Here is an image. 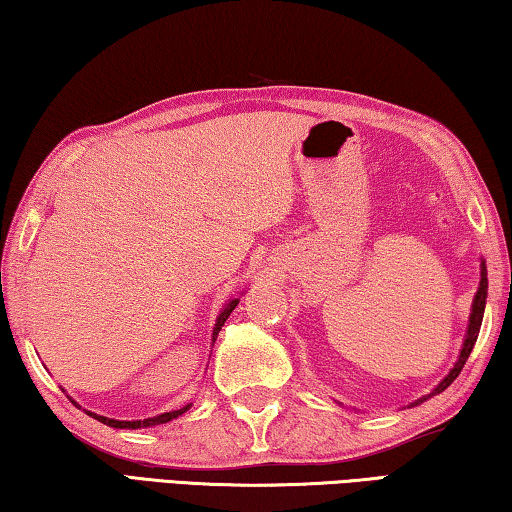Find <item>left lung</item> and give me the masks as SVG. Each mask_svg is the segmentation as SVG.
Instances as JSON below:
<instances>
[{
    "label": "left lung",
    "mask_w": 512,
    "mask_h": 512,
    "mask_svg": "<svg viewBox=\"0 0 512 512\" xmlns=\"http://www.w3.org/2000/svg\"><path fill=\"white\" fill-rule=\"evenodd\" d=\"M485 300H488V268H485V259L481 257V280H479V289H476L474 293V300H472V309H470V320H467V329H465V339H463V345H461V352H458V359L454 363V368L447 372V375L440 379L438 386H433V391L429 395H422L420 400H415L409 404L411 406H418L422 402H427L429 397L433 395H440L445 391V388L452 384V381L461 375V370L465 366L467 357H470V352L474 348L476 339H479V329H481V323H483V311H485Z\"/></svg>",
    "instance_id": "left-lung-1"
}]
</instances>
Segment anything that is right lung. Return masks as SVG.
I'll use <instances>...</instances> for the list:
<instances>
[{
	"instance_id": "1",
	"label": "right lung",
	"mask_w": 512,
	"mask_h": 512,
	"mask_svg": "<svg viewBox=\"0 0 512 512\" xmlns=\"http://www.w3.org/2000/svg\"><path fill=\"white\" fill-rule=\"evenodd\" d=\"M237 305H239V298H232V300L225 302V307L219 311V316H216V323H214V329H212V345H214V341H216V336H219L223 323H225V320H228V316L232 314V309H235ZM67 397H69V395H67ZM69 400H72V397H69ZM72 404L79 406V402H74V400H72ZM79 409H81V406H79ZM189 409H192V404L183 406V409L167 411V413L153 415V418H144V420H115V418H106V415L92 413V411H88V409H83V411L88 413V415H92L94 420L108 424V427H112V429H149V427H155V424H167V422H171V420H176L178 415H183V413L189 411Z\"/></svg>"
}]
</instances>
